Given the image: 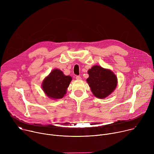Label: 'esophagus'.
<instances>
[{
	"instance_id": "1",
	"label": "esophagus",
	"mask_w": 154,
	"mask_h": 154,
	"mask_svg": "<svg viewBox=\"0 0 154 154\" xmlns=\"http://www.w3.org/2000/svg\"><path fill=\"white\" fill-rule=\"evenodd\" d=\"M75 79H76V80H82L81 77H80V76H79V75L76 76V77H75Z\"/></svg>"
}]
</instances>
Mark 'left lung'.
<instances>
[{
  "label": "left lung",
  "instance_id": "left-lung-1",
  "mask_svg": "<svg viewBox=\"0 0 154 154\" xmlns=\"http://www.w3.org/2000/svg\"><path fill=\"white\" fill-rule=\"evenodd\" d=\"M89 77L86 79L94 96L104 99L116 88L118 79L116 75L109 69L95 65L88 71Z\"/></svg>",
  "mask_w": 154,
  "mask_h": 154
}]
</instances>
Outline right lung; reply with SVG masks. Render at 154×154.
<instances>
[{"instance_id":"add662e5","label":"right lung","mask_w":154,"mask_h":154,"mask_svg":"<svg viewBox=\"0 0 154 154\" xmlns=\"http://www.w3.org/2000/svg\"><path fill=\"white\" fill-rule=\"evenodd\" d=\"M71 80V76L65 75L60 69H55L44 79L42 88L51 99H61L66 93Z\"/></svg>"}]
</instances>
